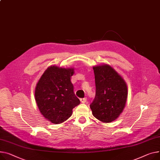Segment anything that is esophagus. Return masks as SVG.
<instances>
[{
  "mask_svg": "<svg viewBox=\"0 0 160 160\" xmlns=\"http://www.w3.org/2000/svg\"><path fill=\"white\" fill-rule=\"evenodd\" d=\"M80 102L82 103H85L87 102V98H81L80 99Z\"/></svg>",
  "mask_w": 160,
  "mask_h": 160,
  "instance_id": "obj_1",
  "label": "esophagus"
}]
</instances>
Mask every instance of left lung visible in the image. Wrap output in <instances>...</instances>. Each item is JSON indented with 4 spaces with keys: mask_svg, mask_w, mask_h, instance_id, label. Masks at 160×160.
I'll return each mask as SVG.
<instances>
[{
    "mask_svg": "<svg viewBox=\"0 0 160 160\" xmlns=\"http://www.w3.org/2000/svg\"><path fill=\"white\" fill-rule=\"evenodd\" d=\"M96 95L90 105L92 114L103 123H110L118 118L125 107L128 90L125 81L110 65L93 67Z\"/></svg>",
    "mask_w": 160,
    "mask_h": 160,
    "instance_id": "1",
    "label": "left lung"
}]
</instances>
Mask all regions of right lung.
Returning a JSON list of instances; mask_svg holds the SVG:
<instances>
[{
  "label": "right lung",
  "mask_w": 160,
  "mask_h": 160,
  "mask_svg": "<svg viewBox=\"0 0 160 160\" xmlns=\"http://www.w3.org/2000/svg\"><path fill=\"white\" fill-rule=\"evenodd\" d=\"M74 70L72 68L51 66L37 83V105L41 114L51 123L60 124L67 120L72 114V109L80 103L71 82Z\"/></svg>",
  "instance_id": "obj_1"
}]
</instances>
